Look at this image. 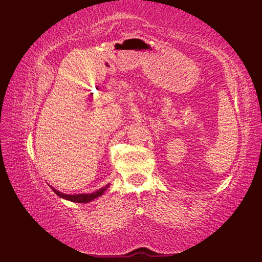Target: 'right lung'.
I'll list each match as a JSON object with an SVG mask.
<instances>
[{
	"label": "right lung",
	"mask_w": 262,
	"mask_h": 262,
	"mask_svg": "<svg viewBox=\"0 0 262 262\" xmlns=\"http://www.w3.org/2000/svg\"><path fill=\"white\" fill-rule=\"evenodd\" d=\"M108 187H109V185L104 186L101 189H99V190L94 191L92 193H79V194H68V193H63V192L56 190V189H54L53 187H52V189L54 190V192L57 194V196L62 197L64 199H68V200H70V202H74V203H89V202H91V200L101 196V194L105 190H107Z\"/></svg>",
	"instance_id": "right-lung-1"
}]
</instances>
